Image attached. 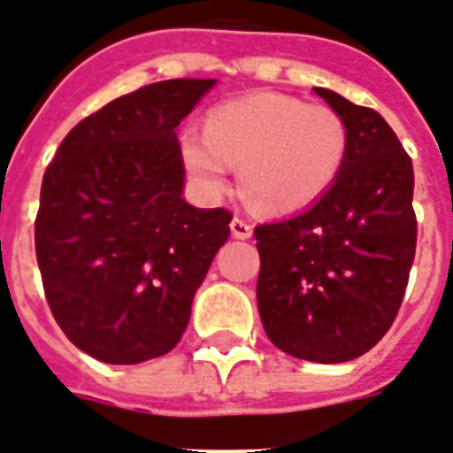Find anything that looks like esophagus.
Masks as SVG:
<instances>
[{"mask_svg":"<svg viewBox=\"0 0 453 453\" xmlns=\"http://www.w3.org/2000/svg\"><path fill=\"white\" fill-rule=\"evenodd\" d=\"M230 230H233L237 239H249L253 234V226L246 219H242V216H234L233 223H230Z\"/></svg>","mask_w":453,"mask_h":453,"instance_id":"1","label":"esophagus"}]
</instances>
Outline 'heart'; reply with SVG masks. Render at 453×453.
<instances>
[{
	"mask_svg": "<svg viewBox=\"0 0 453 453\" xmlns=\"http://www.w3.org/2000/svg\"><path fill=\"white\" fill-rule=\"evenodd\" d=\"M348 147L336 110L267 91L216 105L204 131L181 133L184 165L204 193L220 196L239 165L250 203L273 214L318 203L343 170Z\"/></svg>",
	"mask_w": 453,
	"mask_h": 453,
	"instance_id": "1",
	"label": "heart"
}]
</instances>
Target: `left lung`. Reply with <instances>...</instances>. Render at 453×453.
<instances>
[{"label":"left lung","instance_id":"8db88e82","mask_svg":"<svg viewBox=\"0 0 453 453\" xmlns=\"http://www.w3.org/2000/svg\"><path fill=\"white\" fill-rule=\"evenodd\" d=\"M313 91L343 117L348 158L313 207L256 227L257 311L279 349L341 364L373 348L401 309L417 249L414 173L375 110Z\"/></svg>","mask_w":453,"mask_h":453}]
</instances>
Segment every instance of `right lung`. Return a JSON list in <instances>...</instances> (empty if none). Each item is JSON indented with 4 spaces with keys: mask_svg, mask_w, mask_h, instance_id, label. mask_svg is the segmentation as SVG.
<instances>
[{
    "mask_svg": "<svg viewBox=\"0 0 453 453\" xmlns=\"http://www.w3.org/2000/svg\"><path fill=\"white\" fill-rule=\"evenodd\" d=\"M216 80H163L85 117L48 165L36 260L57 325L105 364L180 343L196 290L230 237L227 209L186 203L177 127Z\"/></svg>",
    "mask_w": 453,
    "mask_h": 453,
    "instance_id": "1",
    "label": "right lung"
}]
</instances>
